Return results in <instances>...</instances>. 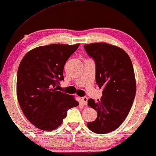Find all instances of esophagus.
<instances>
[{
	"label": "esophagus",
	"mask_w": 156,
	"mask_h": 156,
	"mask_svg": "<svg viewBox=\"0 0 156 156\" xmlns=\"http://www.w3.org/2000/svg\"><path fill=\"white\" fill-rule=\"evenodd\" d=\"M82 102H83V104L84 105H87V100H88V98L84 96V97H83L82 98Z\"/></svg>",
	"instance_id": "34e87169"
}]
</instances>
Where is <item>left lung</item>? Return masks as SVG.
<instances>
[{"instance_id":"obj_1","label":"left lung","mask_w":156,"mask_h":156,"mask_svg":"<svg viewBox=\"0 0 156 156\" xmlns=\"http://www.w3.org/2000/svg\"><path fill=\"white\" fill-rule=\"evenodd\" d=\"M84 49L96 64V81L102 88V96L88 105L97 112V118L87 122L96 133L112 132L119 127L127 116L136 92V83L131 60L120 47L105 43L86 44Z\"/></svg>"}]
</instances>
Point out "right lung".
<instances>
[{
	"instance_id": "add662e5",
	"label": "right lung",
	"mask_w": 156,
	"mask_h": 156,
	"mask_svg": "<svg viewBox=\"0 0 156 156\" xmlns=\"http://www.w3.org/2000/svg\"><path fill=\"white\" fill-rule=\"evenodd\" d=\"M80 44H51L27 52L18 69V103L27 120L37 128L51 131L61 125L67 110L78 102L71 95L58 91L64 80L65 64Z\"/></svg>"
}]
</instances>
